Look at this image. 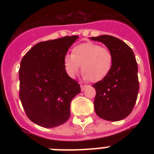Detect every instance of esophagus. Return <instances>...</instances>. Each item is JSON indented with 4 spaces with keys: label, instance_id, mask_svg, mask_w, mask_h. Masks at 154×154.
I'll return each mask as SVG.
<instances>
[{
    "label": "esophagus",
    "instance_id": "1",
    "mask_svg": "<svg viewBox=\"0 0 154 154\" xmlns=\"http://www.w3.org/2000/svg\"><path fill=\"white\" fill-rule=\"evenodd\" d=\"M86 86L87 85H81V89H82V91H84L85 88H86Z\"/></svg>",
    "mask_w": 154,
    "mask_h": 154
}]
</instances>
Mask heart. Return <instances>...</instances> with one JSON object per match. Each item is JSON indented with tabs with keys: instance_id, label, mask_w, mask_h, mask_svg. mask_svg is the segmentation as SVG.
<instances>
[{
	"instance_id": "b5f03b06",
	"label": "heart",
	"mask_w": 154,
	"mask_h": 154,
	"mask_svg": "<svg viewBox=\"0 0 154 154\" xmlns=\"http://www.w3.org/2000/svg\"><path fill=\"white\" fill-rule=\"evenodd\" d=\"M113 64L112 52L101 45L91 42L80 44L66 54L63 65L66 73L74 78L82 66L83 77L92 82H98L109 74Z\"/></svg>"
}]
</instances>
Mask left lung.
<instances>
[{
	"label": "left lung",
	"instance_id": "8db88e82",
	"mask_svg": "<svg viewBox=\"0 0 154 154\" xmlns=\"http://www.w3.org/2000/svg\"><path fill=\"white\" fill-rule=\"evenodd\" d=\"M90 39L102 42L113 56L109 74L93 85L96 89L94 109L102 119L121 121L130 114L137 98L139 82L136 58L131 48L117 37L102 35Z\"/></svg>",
	"mask_w": 154,
	"mask_h": 154
}]
</instances>
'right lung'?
I'll return each mask as SVG.
<instances>
[{"label": "right lung", "mask_w": 154, "mask_h": 154, "mask_svg": "<svg viewBox=\"0 0 154 154\" xmlns=\"http://www.w3.org/2000/svg\"><path fill=\"white\" fill-rule=\"evenodd\" d=\"M77 38L40 42L20 61L19 97L29 119L40 126L53 128L69 118L70 103L81 87L66 73L63 59Z\"/></svg>", "instance_id": "right-lung-1"}]
</instances>
